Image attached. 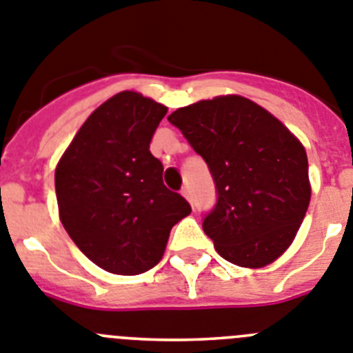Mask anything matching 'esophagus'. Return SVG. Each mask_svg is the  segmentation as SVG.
<instances>
[{"instance_id": "esophagus-1", "label": "esophagus", "mask_w": 353, "mask_h": 353, "mask_svg": "<svg viewBox=\"0 0 353 353\" xmlns=\"http://www.w3.org/2000/svg\"><path fill=\"white\" fill-rule=\"evenodd\" d=\"M181 195H183V197H185L186 201L192 202V199H190V192H188V188H183V190H181Z\"/></svg>"}]
</instances>
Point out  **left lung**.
Here are the masks:
<instances>
[{"mask_svg":"<svg viewBox=\"0 0 353 353\" xmlns=\"http://www.w3.org/2000/svg\"><path fill=\"white\" fill-rule=\"evenodd\" d=\"M168 121L213 174L219 202L202 229L216 252L243 268L279 259L311 201L302 142L268 110L236 94L177 108Z\"/></svg>","mask_w":353,"mask_h":353,"instance_id":"8db88e82","label":"left lung"}]
</instances>
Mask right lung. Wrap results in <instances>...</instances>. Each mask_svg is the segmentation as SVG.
Wrapping results in <instances>:
<instances>
[{
    "label": "right lung",
    "mask_w": 353,
    "mask_h": 353,
    "mask_svg": "<svg viewBox=\"0 0 353 353\" xmlns=\"http://www.w3.org/2000/svg\"><path fill=\"white\" fill-rule=\"evenodd\" d=\"M167 106L124 90L88 115L54 170L58 214L78 249L115 275H139L161 261L170 229L192 213L163 185L151 154Z\"/></svg>",
    "instance_id": "add662e5"
}]
</instances>
